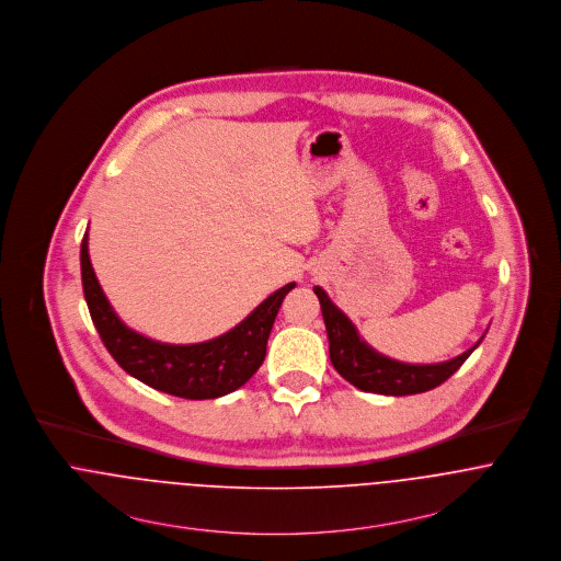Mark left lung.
Masks as SVG:
<instances>
[{
  "label": "left lung",
  "mask_w": 561,
  "mask_h": 561,
  "mask_svg": "<svg viewBox=\"0 0 561 561\" xmlns=\"http://www.w3.org/2000/svg\"><path fill=\"white\" fill-rule=\"evenodd\" d=\"M313 293L320 301V310L327 327L331 364L342 378H346L362 391L382 396H411L431 391L456 373L484 340L482 335L473 348L443 364H402L376 353L373 346H368L359 337L351 318L340 308H335V304L327 297V293L320 286H316Z\"/></svg>",
  "instance_id": "1"
}]
</instances>
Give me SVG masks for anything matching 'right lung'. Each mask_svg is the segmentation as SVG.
Segmentation results:
<instances>
[{"label":"right lung","mask_w":561,"mask_h":561,"mask_svg":"<svg viewBox=\"0 0 561 561\" xmlns=\"http://www.w3.org/2000/svg\"><path fill=\"white\" fill-rule=\"evenodd\" d=\"M81 282L92 322L118 366L152 389L187 400L232 393L257 373L275 316L284 297L295 288L293 282L275 290L219 337L199 344H163L128 329L110 306L90 262L88 232L81 241Z\"/></svg>","instance_id":"right-lung-1"}]
</instances>
